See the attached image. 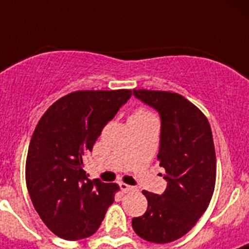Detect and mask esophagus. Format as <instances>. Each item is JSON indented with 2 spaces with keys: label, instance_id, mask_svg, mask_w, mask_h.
I'll list each match as a JSON object with an SVG mask.
<instances>
[{
  "label": "esophagus",
  "instance_id": "1",
  "mask_svg": "<svg viewBox=\"0 0 249 249\" xmlns=\"http://www.w3.org/2000/svg\"><path fill=\"white\" fill-rule=\"evenodd\" d=\"M118 184H120V188H121V191H122L123 193L131 192V191L135 190V187L129 186V184H127V183H123V182H120Z\"/></svg>",
  "mask_w": 249,
  "mask_h": 249
}]
</instances>
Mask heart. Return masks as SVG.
I'll use <instances>...</instances> for the list:
<instances>
[{
    "label": "heart",
    "instance_id": "b5f03b06",
    "mask_svg": "<svg viewBox=\"0 0 249 249\" xmlns=\"http://www.w3.org/2000/svg\"><path fill=\"white\" fill-rule=\"evenodd\" d=\"M146 116H151V114L146 111H138V112H136V113L133 114L132 117H146Z\"/></svg>",
    "mask_w": 249,
    "mask_h": 249
}]
</instances>
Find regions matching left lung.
Returning <instances> with one entry per match:
<instances>
[{"instance_id": "obj_1", "label": "left lung", "mask_w": 249, "mask_h": 249, "mask_svg": "<svg viewBox=\"0 0 249 249\" xmlns=\"http://www.w3.org/2000/svg\"><path fill=\"white\" fill-rule=\"evenodd\" d=\"M133 96L160 118L157 160L166 169L162 195L143 191L148 207L132 219L141 238L169 243L183 237L206 212L215 183V152L204 114L183 96L166 91L133 89Z\"/></svg>"}]
</instances>
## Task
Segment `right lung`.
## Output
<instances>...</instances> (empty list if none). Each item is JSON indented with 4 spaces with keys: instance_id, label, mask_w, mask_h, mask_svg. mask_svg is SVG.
I'll return each instance as SVG.
<instances>
[{
    "instance_id": "add662e5",
    "label": "right lung",
    "mask_w": 249,
    "mask_h": 249,
    "mask_svg": "<svg viewBox=\"0 0 249 249\" xmlns=\"http://www.w3.org/2000/svg\"><path fill=\"white\" fill-rule=\"evenodd\" d=\"M131 96L129 89L72 92L37 123L26 183L35 210L56 236L68 241L92 236L113 203L118 184L89 179L82 158Z\"/></svg>"
}]
</instances>
